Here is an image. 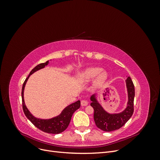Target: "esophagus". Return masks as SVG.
Wrapping results in <instances>:
<instances>
[{"mask_svg": "<svg viewBox=\"0 0 160 160\" xmlns=\"http://www.w3.org/2000/svg\"><path fill=\"white\" fill-rule=\"evenodd\" d=\"M81 104L82 106H87L88 105V101H86V100H82L81 101Z\"/></svg>", "mask_w": 160, "mask_h": 160, "instance_id": "34e87169", "label": "esophagus"}]
</instances>
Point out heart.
<instances>
[{"mask_svg": "<svg viewBox=\"0 0 160 160\" xmlns=\"http://www.w3.org/2000/svg\"><path fill=\"white\" fill-rule=\"evenodd\" d=\"M94 79L93 87L94 88H98L102 86L108 78L107 71H101L99 67H89L82 71L79 74L78 79L81 83H88L91 79Z\"/></svg>", "mask_w": 160, "mask_h": 160, "instance_id": "heart-1", "label": "heart"}]
</instances>
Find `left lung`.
Returning <instances> with one entry per match:
<instances>
[{"mask_svg":"<svg viewBox=\"0 0 160 160\" xmlns=\"http://www.w3.org/2000/svg\"><path fill=\"white\" fill-rule=\"evenodd\" d=\"M128 101L127 107L122 112L110 113L106 111L97 99V94L92 95L90 98L91 106L94 109L93 118L97 127L104 132H112L119 129L125 124L133 113V101L135 88L133 81L128 77L126 81Z\"/></svg>","mask_w":160,"mask_h":160,"instance_id":"8db88e82","label":"left lung"}]
</instances>
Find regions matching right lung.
Here are the masks:
<instances>
[{"label": "right lung", "mask_w": 160, "mask_h": 160, "mask_svg": "<svg viewBox=\"0 0 160 160\" xmlns=\"http://www.w3.org/2000/svg\"><path fill=\"white\" fill-rule=\"evenodd\" d=\"M48 64H49V61L37 65L35 68L31 71L30 74L28 75L27 78L25 79V82H24L21 93L22 109L24 113H25V115H26V117L28 118V119H29L31 121V122L38 129H41L42 132H44L45 133L58 134L64 132V131L67 128V127L69 126L72 114H73V113L77 109H78L80 108V101L78 100L76 101V102L67 106V107L62 111V112L59 115L56 116V117L52 118L51 119H44L34 117L27 109L25 103V100H24V89H25V87L28 79L29 78V77L32 73H34V72L41 69H43Z\"/></svg>", "instance_id": "add662e5"}]
</instances>
